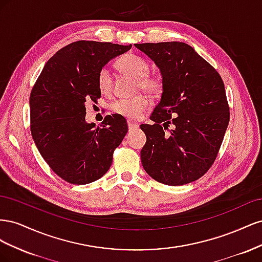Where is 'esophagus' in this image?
Here are the masks:
<instances>
[{"mask_svg":"<svg viewBox=\"0 0 262 262\" xmlns=\"http://www.w3.org/2000/svg\"><path fill=\"white\" fill-rule=\"evenodd\" d=\"M128 126H129V130H134V129H138L139 128V124L136 122H132V121H128Z\"/></svg>","mask_w":262,"mask_h":262,"instance_id":"esophagus-1","label":"esophagus"}]
</instances>
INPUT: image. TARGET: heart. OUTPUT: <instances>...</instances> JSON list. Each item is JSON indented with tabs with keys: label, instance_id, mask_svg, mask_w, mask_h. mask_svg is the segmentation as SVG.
Returning a JSON list of instances; mask_svg holds the SVG:
<instances>
[{
	"label": "heart",
	"instance_id": "heart-1",
	"mask_svg": "<svg viewBox=\"0 0 262 262\" xmlns=\"http://www.w3.org/2000/svg\"><path fill=\"white\" fill-rule=\"evenodd\" d=\"M117 67L124 73L137 78V89L152 96H160L164 91V77L158 72H149V63L137 54L126 53L117 61ZM113 74L106 67L101 68L97 74L98 89L108 94L113 90ZM149 107V100L143 95L131 98H119L112 104L113 112L131 120L139 119Z\"/></svg>",
	"mask_w": 262,
	"mask_h": 262
}]
</instances>
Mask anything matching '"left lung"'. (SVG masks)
<instances>
[{
  "label": "left lung",
  "mask_w": 262,
  "mask_h": 262,
  "mask_svg": "<svg viewBox=\"0 0 262 262\" xmlns=\"http://www.w3.org/2000/svg\"><path fill=\"white\" fill-rule=\"evenodd\" d=\"M164 77L162 98L141 124L146 143L141 162L148 175L168 186L202 177L215 162L229 122L223 80L185 42L136 43Z\"/></svg>",
  "instance_id": "left-lung-1"
}]
</instances>
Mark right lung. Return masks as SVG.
Segmentation results:
<instances>
[{"instance_id": "1", "label": "right lung", "mask_w": 262, "mask_h": 262, "mask_svg": "<svg viewBox=\"0 0 262 262\" xmlns=\"http://www.w3.org/2000/svg\"><path fill=\"white\" fill-rule=\"evenodd\" d=\"M131 47L70 43L48 60L31 90V136L46 163L69 184L85 185L104 176L128 132L126 120L118 114L106 116L97 128L86 123L85 102H97L101 96L99 70Z\"/></svg>"}]
</instances>
